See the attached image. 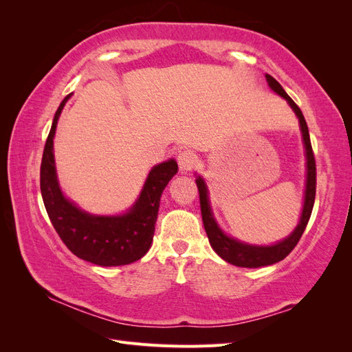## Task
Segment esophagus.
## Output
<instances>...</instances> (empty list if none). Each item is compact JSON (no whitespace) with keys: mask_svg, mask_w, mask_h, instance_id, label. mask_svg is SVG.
I'll list each match as a JSON object with an SVG mask.
<instances>
[{"mask_svg":"<svg viewBox=\"0 0 352 352\" xmlns=\"http://www.w3.org/2000/svg\"><path fill=\"white\" fill-rule=\"evenodd\" d=\"M198 162V157L194 151L190 150H185L182 153L177 154V164H179V168L182 170V172H189V170H192L195 167Z\"/></svg>","mask_w":352,"mask_h":352,"instance_id":"obj_1","label":"esophagus"}]
</instances>
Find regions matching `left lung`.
I'll return each instance as SVG.
<instances>
[{"mask_svg": "<svg viewBox=\"0 0 352 352\" xmlns=\"http://www.w3.org/2000/svg\"><path fill=\"white\" fill-rule=\"evenodd\" d=\"M265 79L269 82V87L279 94L282 98L287 101L291 105V109L295 111L298 120H300L301 126V133L304 140L305 146V157H307V182H305V195H304V207L301 212V219L295 230L291 233L286 239L269 245V247H258V245H250L241 242L238 239H233L228 236L225 232H223L217 221L212 217V212L210 208V201H208V190L204 179L199 177L197 179V186L199 192V204H201V214H202V223H204V228L207 232V236L210 241L211 248L217 252L219 257H221L225 261L238 265V267H248V269H257L263 267V265H270L283 260L287 254H289L295 247L298 241L301 239L302 233L307 228V223L310 220L314 199H316V160L314 153L311 148L310 141V133H308V127L305 123V119L302 116V111L300 107L294 102V100L285 92V89L280 87V83L272 78L270 74H265Z\"/></svg>", "mask_w": 352, "mask_h": 352, "instance_id": "left-lung-1", "label": "left lung"}]
</instances>
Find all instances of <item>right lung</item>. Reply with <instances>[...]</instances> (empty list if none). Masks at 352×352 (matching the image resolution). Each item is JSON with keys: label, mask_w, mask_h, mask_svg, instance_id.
I'll return each instance as SVG.
<instances>
[{"label": "right lung", "mask_w": 352, "mask_h": 352, "mask_svg": "<svg viewBox=\"0 0 352 352\" xmlns=\"http://www.w3.org/2000/svg\"><path fill=\"white\" fill-rule=\"evenodd\" d=\"M70 95L56 111L42 154L41 194L45 210L58 236L76 257L104 267L131 264L142 258L151 247L160 198L170 179L177 173V163L172 158L154 166L141 195L124 214L94 216L82 211L61 192L52 151L58 117Z\"/></svg>", "instance_id": "1"}]
</instances>
